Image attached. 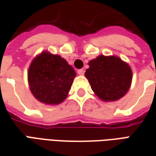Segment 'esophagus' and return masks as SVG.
I'll list each match as a JSON object with an SVG mask.
<instances>
[{
  "label": "esophagus",
  "mask_w": 156,
  "mask_h": 156,
  "mask_svg": "<svg viewBox=\"0 0 156 156\" xmlns=\"http://www.w3.org/2000/svg\"><path fill=\"white\" fill-rule=\"evenodd\" d=\"M77 72H78V74H79L80 76H83V75L84 74V71L83 70V69H79V70L77 71Z\"/></svg>",
  "instance_id": "1"
}]
</instances>
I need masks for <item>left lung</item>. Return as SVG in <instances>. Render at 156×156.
<instances>
[{
	"mask_svg": "<svg viewBox=\"0 0 156 156\" xmlns=\"http://www.w3.org/2000/svg\"><path fill=\"white\" fill-rule=\"evenodd\" d=\"M84 73L92 90L104 101H115L126 95L132 82V70L115 55H101L88 62Z\"/></svg>",
	"mask_w": 156,
	"mask_h": 156,
	"instance_id": "8db88e82",
	"label": "left lung"
}]
</instances>
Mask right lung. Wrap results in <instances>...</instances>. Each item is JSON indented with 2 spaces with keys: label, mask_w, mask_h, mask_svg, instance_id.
I'll return each mask as SVG.
<instances>
[{
  "label": "right lung",
  "mask_w": 156,
  "mask_h": 156,
  "mask_svg": "<svg viewBox=\"0 0 156 156\" xmlns=\"http://www.w3.org/2000/svg\"><path fill=\"white\" fill-rule=\"evenodd\" d=\"M76 76L65 58L47 51L41 52L28 69V83L33 96L46 105H58L67 98Z\"/></svg>",
  "instance_id": "right-lung-1"
}]
</instances>
